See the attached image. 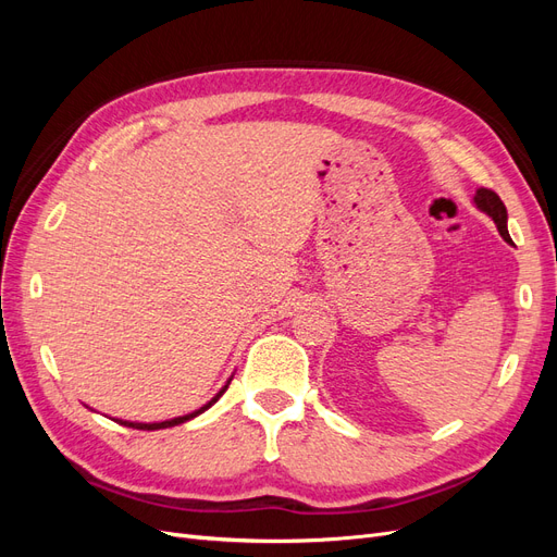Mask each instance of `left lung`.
Segmentation results:
<instances>
[{
  "instance_id": "8db88e82",
  "label": "left lung",
  "mask_w": 557,
  "mask_h": 557,
  "mask_svg": "<svg viewBox=\"0 0 557 557\" xmlns=\"http://www.w3.org/2000/svg\"><path fill=\"white\" fill-rule=\"evenodd\" d=\"M474 201H476V207H479L481 211H485L487 215L493 218L497 230H499V234L504 237V242L511 244L509 230H507V207H504V201L499 199V195L493 193V190H487V188H479Z\"/></svg>"
}]
</instances>
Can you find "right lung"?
I'll return each mask as SVG.
<instances>
[{"label": "right lung", "mask_w": 557, "mask_h": 557, "mask_svg": "<svg viewBox=\"0 0 557 557\" xmlns=\"http://www.w3.org/2000/svg\"><path fill=\"white\" fill-rule=\"evenodd\" d=\"M230 385V383H227ZM227 385L223 387V391L221 393H218L209 404H207V407H201L199 411H195V413H188V416H181V418H174V420H164V423H127V420H121V425H127V428H134V430H162V428H172V425H181V423H185V420H190V418H195V416H199L201 411H207L209 407H211V404L213 401H218V399H221L223 397V393L227 391Z\"/></svg>", "instance_id": "right-lung-1"}]
</instances>
